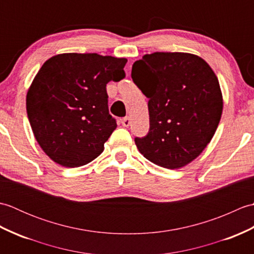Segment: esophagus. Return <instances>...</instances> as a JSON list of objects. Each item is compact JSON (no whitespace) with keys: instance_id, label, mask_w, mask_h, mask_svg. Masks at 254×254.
<instances>
[{"instance_id":"esophagus-1","label":"esophagus","mask_w":254,"mask_h":254,"mask_svg":"<svg viewBox=\"0 0 254 254\" xmlns=\"http://www.w3.org/2000/svg\"><path fill=\"white\" fill-rule=\"evenodd\" d=\"M131 124V119L128 117H126L122 119V126L123 127H128Z\"/></svg>"}]
</instances>
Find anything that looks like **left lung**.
<instances>
[{
    "label": "left lung",
    "mask_w": 254,
    "mask_h": 254,
    "mask_svg": "<svg viewBox=\"0 0 254 254\" xmlns=\"http://www.w3.org/2000/svg\"><path fill=\"white\" fill-rule=\"evenodd\" d=\"M132 79L148 98L149 131L134 138L139 153L167 169L191 163L222 117V91L213 69L190 53L155 52L134 62Z\"/></svg>",
    "instance_id": "8db88e82"
}]
</instances>
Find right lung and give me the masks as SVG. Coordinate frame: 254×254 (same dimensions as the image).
<instances>
[{
	"mask_svg": "<svg viewBox=\"0 0 254 254\" xmlns=\"http://www.w3.org/2000/svg\"><path fill=\"white\" fill-rule=\"evenodd\" d=\"M127 59L97 53H64L44 65L27 93L30 127L42 150L74 168L98 157L117 127L106 86L126 77Z\"/></svg>",
	"mask_w": 254,
	"mask_h": 254,
	"instance_id": "obj_1",
	"label": "right lung"
}]
</instances>
